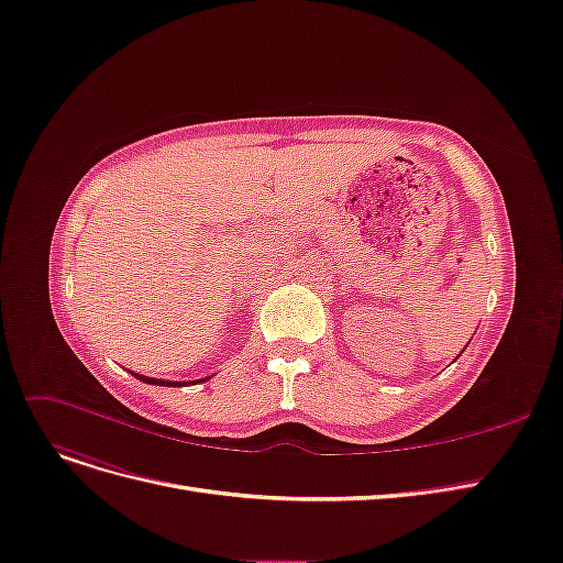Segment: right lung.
Returning <instances> with one entry per match:
<instances>
[{"label":"right lung","instance_id":"obj_1","mask_svg":"<svg viewBox=\"0 0 563 563\" xmlns=\"http://www.w3.org/2000/svg\"><path fill=\"white\" fill-rule=\"evenodd\" d=\"M134 377H140L142 382H148V384H161V386H169V384H174V382H165V379H153V377H144V375H134ZM205 382V379H202ZM186 384H190V382H186Z\"/></svg>","mask_w":563,"mask_h":563}]
</instances>
